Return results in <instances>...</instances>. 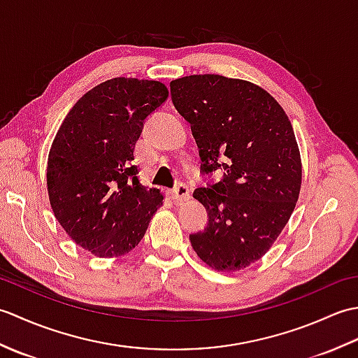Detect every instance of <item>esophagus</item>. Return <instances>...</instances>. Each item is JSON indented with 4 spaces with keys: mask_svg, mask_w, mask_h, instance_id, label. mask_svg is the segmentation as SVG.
<instances>
[{
    "mask_svg": "<svg viewBox=\"0 0 358 358\" xmlns=\"http://www.w3.org/2000/svg\"><path fill=\"white\" fill-rule=\"evenodd\" d=\"M171 196H172V200L177 201V203L187 201L189 199H191V191H189V187L186 185L180 183V185H177V186L172 189Z\"/></svg>",
    "mask_w": 358,
    "mask_h": 358,
    "instance_id": "34e87169",
    "label": "esophagus"
}]
</instances>
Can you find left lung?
I'll return each instance as SVG.
<instances>
[{"label": "left lung", "instance_id": "left-lung-1", "mask_svg": "<svg viewBox=\"0 0 358 358\" xmlns=\"http://www.w3.org/2000/svg\"><path fill=\"white\" fill-rule=\"evenodd\" d=\"M171 95L191 123L201 171H224L218 183L194 191L209 223L189 240L209 268L245 269L271 249L299 200L301 158L291 121L246 80L189 75L171 81Z\"/></svg>", "mask_w": 358, "mask_h": 358}]
</instances>
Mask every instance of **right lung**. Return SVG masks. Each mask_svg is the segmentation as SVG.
Here are the masks:
<instances>
[{
	"mask_svg": "<svg viewBox=\"0 0 358 358\" xmlns=\"http://www.w3.org/2000/svg\"><path fill=\"white\" fill-rule=\"evenodd\" d=\"M167 95L159 81L108 80L75 103L53 138L52 210L66 234L95 257L131 252L163 206V194L140 183L132 162L144 120Z\"/></svg>",
	"mask_w": 358,
	"mask_h": 358,
	"instance_id": "obj_1",
	"label": "right lung"
}]
</instances>
